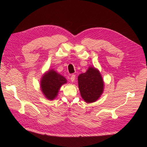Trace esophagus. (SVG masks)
<instances>
[{"mask_svg": "<svg viewBox=\"0 0 147 147\" xmlns=\"http://www.w3.org/2000/svg\"><path fill=\"white\" fill-rule=\"evenodd\" d=\"M70 80H71V81L72 82H74V80H75V75H74V74H73V75H71V78H70Z\"/></svg>", "mask_w": 147, "mask_h": 147, "instance_id": "obj_1", "label": "esophagus"}]
</instances>
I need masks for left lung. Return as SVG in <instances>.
<instances>
[{
	"mask_svg": "<svg viewBox=\"0 0 147 147\" xmlns=\"http://www.w3.org/2000/svg\"><path fill=\"white\" fill-rule=\"evenodd\" d=\"M81 96L88 103L95 102L101 97L104 90V82L100 71L90 66L85 73L78 77Z\"/></svg>",
	"mask_w": 147,
	"mask_h": 147,
	"instance_id": "1",
	"label": "left lung"
}]
</instances>
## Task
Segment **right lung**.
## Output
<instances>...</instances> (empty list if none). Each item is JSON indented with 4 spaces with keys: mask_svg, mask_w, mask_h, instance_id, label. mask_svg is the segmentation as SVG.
<instances>
[{
    "mask_svg": "<svg viewBox=\"0 0 147 147\" xmlns=\"http://www.w3.org/2000/svg\"><path fill=\"white\" fill-rule=\"evenodd\" d=\"M67 82L66 78L55 71L49 69L45 73L40 80V89L46 98L49 100L55 99L62 85Z\"/></svg>",
    "mask_w": 147,
    "mask_h": 147,
    "instance_id": "right-lung-1",
    "label": "right lung"
}]
</instances>
